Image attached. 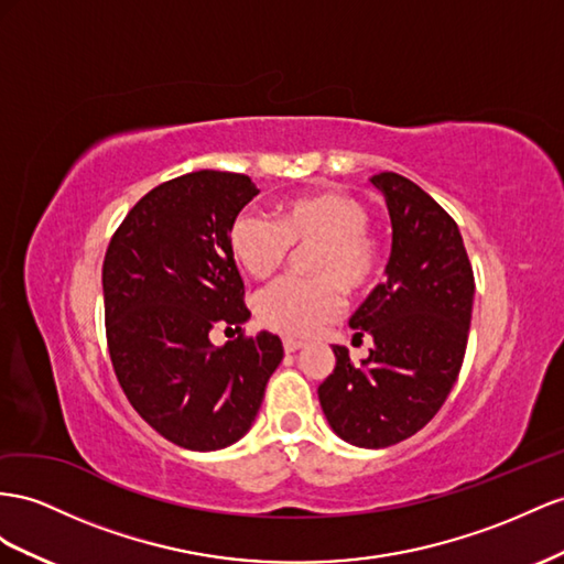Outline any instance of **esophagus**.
<instances>
[{"mask_svg": "<svg viewBox=\"0 0 564 564\" xmlns=\"http://www.w3.org/2000/svg\"><path fill=\"white\" fill-rule=\"evenodd\" d=\"M282 344H284V351H286V354H294V351H299V348L303 346L299 339H289V337H286Z\"/></svg>", "mask_w": 564, "mask_h": 564, "instance_id": "1", "label": "esophagus"}]
</instances>
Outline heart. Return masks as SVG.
I'll return each instance as SVG.
<instances>
[{
	"label": "heart",
	"mask_w": 564,
	"mask_h": 564,
	"mask_svg": "<svg viewBox=\"0 0 564 564\" xmlns=\"http://www.w3.org/2000/svg\"><path fill=\"white\" fill-rule=\"evenodd\" d=\"M370 210L344 192L299 194L280 204V220L256 208L239 210L230 223V251L253 278H270L294 247H315L308 256L311 280L284 278L256 294L261 325L308 337L344 308V289L360 294L379 280L382 247L368 227Z\"/></svg>",
	"instance_id": "1"
}]
</instances>
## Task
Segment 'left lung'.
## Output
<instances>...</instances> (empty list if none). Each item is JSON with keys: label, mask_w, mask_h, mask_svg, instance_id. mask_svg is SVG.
<instances>
[{"label": "left lung", "mask_w": 564, "mask_h": 564, "mask_svg": "<svg viewBox=\"0 0 564 564\" xmlns=\"http://www.w3.org/2000/svg\"><path fill=\"white\" fill-rule=\"evenodd\" d=\"M393 227L387 280L348 319L375 346L360 368L334 346L332 375L317 387L325 417L344 441L387 448L427 424L460 375L475 272L458 225L413 180L379 173Z\"/></svg>", "instance_id": "left-lung-1"}]
</instances>
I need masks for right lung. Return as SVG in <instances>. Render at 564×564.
I'll return each mask as SVG.
<instances>
[{"label": "right lung", "mask_w": 564, "mask_h": 564, "mask_svg": "<svg viewBox=\"0 0 564 564\" xmlns=\"http://www.w3.org/2000/svg\"><path fill=\"white\" fill-rule=\"evenodd\" d=\"M258 194L249 175L196 171L137 202L104 256L106 344L120 389L151 427L189 451H218L245 436L284 348L247 337L245 282L230 251V223ZM238 339L216 349L213 326Z\"/></svg>", "instance_id": "add662e5"}]
</instances>
